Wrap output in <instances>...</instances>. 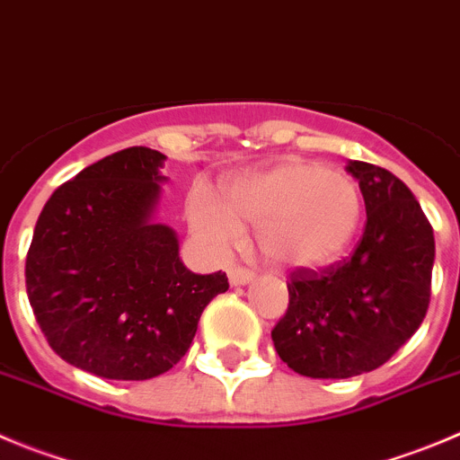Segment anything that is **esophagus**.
<instances>
[{"label":"esophagus","mask_w":460,"mask_h":460,"mask_svg":"<svg viewBox=\"0 0 460 460\" xmlns=\"http://www.w3.org/2000/svg\"><path fill=\"white\" fill-rule=\"evenodd\" d=\"M227 279H230V284H233V287H243V284H248L255 279V273L248 269H243V266H233V269L227 270Z\"/></svg>","instance_id":"34e87169"}]
</instances>
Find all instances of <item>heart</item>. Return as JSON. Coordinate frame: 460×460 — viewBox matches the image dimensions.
Segmentation results:
<instances>
[{"mask_svg":"<svg viewBox=\"0 0 460 460\" xmlns=\"http://www.w3.org/2000/svg\"><path fill=\"white\" fill-rule=\"evenodd\" d=\"M185 212L191 233L217 255L242 243L243 223H251L270 261L323 269L352 246L364 218V196L345 172L291 157L226 182L223 200L208 187H194Z\"/></svg>","mask_w":460,"mask_h":460,"instance_id":"obj_1","label":"heart"}]
</instances>
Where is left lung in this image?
I'll return each instance as SVG.
<instances>
[{"mask_svg":"<svg viewBox=\"0 0 460 460\" xmlns=\"http://www.w3.org/2000/svg\"><path fill=\"white\" fill-rule=\"evenodd\" d=\"M366 200V233L349 260L298 269L273 327L279 358L298 375L348 379L379 368L415 334L431 296L434 230L413 191L368 162L349 160Z\"/></svg>","mask_w":460,"mask_h":460,"instance_id":"left-lung-1","label":"left lung"}]
</instances>
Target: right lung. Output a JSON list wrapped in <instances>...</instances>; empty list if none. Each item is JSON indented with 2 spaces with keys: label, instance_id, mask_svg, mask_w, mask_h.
<instances>
[{
  "label": "right lung",
  "instance_id": "obj_1",
  "mask_svg": "<svg viewBox=\"0 0 460 460\" xmlns=\"http://www.w3.org/2000/svg\"><path fill=\"white\" fill-rule=\"evenodd\" d=\"M167 155L146 146L103 157L42 208L26 255V293L56 354L106 379L142 382L185 357L226 273H191L173 227L157 221Z\"/></svg>",
  "mask_w": 460,
  "mask_h": 460
}]
</instances>
